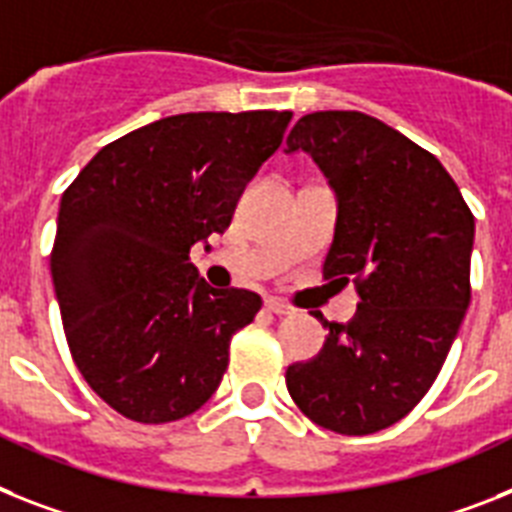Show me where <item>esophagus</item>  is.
<instances>
[{
  "instance_id": "34e87169",
  "label": "esophagus",
  "mask_w": 512,
  "mask_h": 512,
  "mask_svg": "<svg viewBox=\"0 0 512 512\" xmlns=\"http://www.w3.org/2000/svg\"><path fill=\"white\" fill-rule=\"evenodd\" d=\"M264 308L269 311V314L274 316H287V314H293V308L287 306L285 301H277V298H266Z\"/></svg>"
}]
</instances>
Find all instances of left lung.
I'll use <instances>...</instances> for the list:
<instances>
[{"instance_id":"1","label":"left lung","mask_w":512,"mask_h":512,"mask_svg":"<svg viewBox=\"0 0 512 512\" xmlns=\"http://www.w3.org/2000/svg\"><path fill=\"white\" fill-rule=\"evenodd\" d=\"M287 151H306L337 193L324 280L361 298L324 322L322 353L293 363L287 392L314 424L361 437L387 429L437 379L471 301L474 214L434 154L363 112H314Z\"/></svg>"}]
</instances>
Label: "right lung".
I'll return each instance as SVG.
<instances>
[{
	"label": "right lung",
	"instance_id": "obj_1",
	"mask_svg": "<svg viewBox=\"0 0 512 512\" xmlns=\"http://www.w3.org/2000/svg\"><path fill=\"white\" fill-rule=\"evenodd\" d=\"M293 112H188L107 143L62 196L52 280L75 366L138 424L190 416L214 395L232 335L261 298L214 290L190 246L225 232Z\"/></svg>",
	"mask_w": 512,
	"mask_h": 512
}]
</instances>
